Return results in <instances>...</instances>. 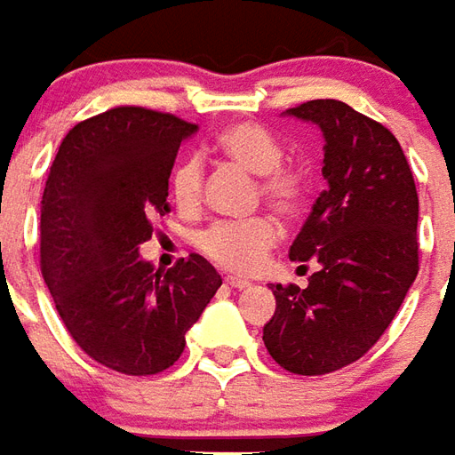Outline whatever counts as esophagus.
I'll use <instances>...</instances> for the list:
<instances>
[{
	"instance_id": "esophagus-1",
	"label": "esophagus",
	"mask_w": 455,
	"mask_h": 455,
	"mask_svg": "<svg viewBox=\"0 0 455 455\" xmlns=\"http://www.w3.org/2000/svg\"><path fill=\"white\" fill-rule=\"evenodd\" d=\"M224 283H227L228 287H236V290H246V287L251 285V283H248L246 277H236V275L224 277Z\"/></svg>"
}]
</instances>
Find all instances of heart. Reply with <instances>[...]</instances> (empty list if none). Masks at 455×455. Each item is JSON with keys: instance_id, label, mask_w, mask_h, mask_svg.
Segmentation results:
<instances>
[{"instance_id": "1", "label": "heart", "mask_w": 455, "mask_h": 455, "mask_svg": "<svg viewBox=\"0 0 455 455\" xmlns=\"http://www.w3.org/2000/svg\"><path fill=\"white\" fill-rule=\"evenodd\" d=\"M221 158L258 175V197H263L280 217L295 219L305 212L312 197L309 170L287 163L285 146L275 133L253 121H238L214 139ZM170 197L182 212H197L204 197V165L197 156H185L170 172ZM280 228L270 214L217 221L199 234L197 246L204 256L224 270L251 273L256 270L267 251L275 246Z\"/></svg>"}]
</instances>
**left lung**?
<instances>
[{"label":"left lung","instance_id":"left-lung-1","mask_svg":"<svg viewBox=\"0 0 455 455\" xmlns=\"http://www.w3.org/2000/svg\"><path fill=\"white\" fill-rule=\"evenodd\" d=\"M324 131L329 189L290 246L309 285H273L275 315L263 341L295 375H326L378 343L419 273V199L400 140L380 121L339 100L290 109Z\"/></svg>","mask_w":455,"mask_h":455}]
</instances>
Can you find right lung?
<instances>
[{
  "instance_id": "1",
  "label": "right lung",
  "mask_w": 455,
  "mask_h": 455,
  "mask_svg": "<svg viewBox=\"0 0 455 455\" xmlns=\"http://www.w3.org/2000/svg\"><path fill=\"white\" fill-rule=\"evenodd\" d=\"M197 124L146 107H114L75 124L41 202V273L68 334L124 375L168 371L221 287L197 253L170 270L140 260L156 214L168 212L180 143Z\"/></svg>"
}]
</instances>
